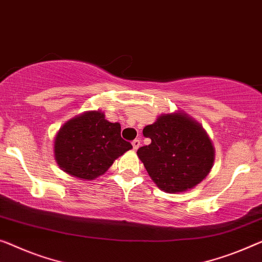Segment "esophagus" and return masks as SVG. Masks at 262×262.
I'll use <instances>...</instances> for the list:
<instances>
[{"label": "esophagus", "instance_id": "1", "mask_svg": "<svg viewBox=\"0 0 262 262\" xmlns=\"http://www.w3.org/2000/svg\"><path fill=\"white\" fill-rule=\"evenodd\" d=\"M132 144H133V148H134V149L136 150L140 147V144H141V141H140L139 139H135V140H133Z\"/></svg>", "mask_w": 262, "mask_h": 262}]
</instances>
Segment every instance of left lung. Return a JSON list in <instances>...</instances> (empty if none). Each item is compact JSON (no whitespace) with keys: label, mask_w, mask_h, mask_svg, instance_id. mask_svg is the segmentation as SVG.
<instances>
[{"label":"left lung","mask_w":262,"mask_h":262,"mask_svg":"<svg viewBox=\"0 0 262 262\" xmlns=\"http://www.w3.org/2000/svg\"><path fill=\"white\" fill-rule=\"evenodd\" d=\"M148 146L138 155L149 177L167 193L185 192L200 183L214 161V148L204 129L185 114H163L143 128Z\"/></svg>","instance_id":"1"}]
</instances>
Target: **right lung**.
I'll use <instances>...</instances> for the list:
<instances>
[{
	"label": "right lung",
	"instance_id": "right-lung-1",
	"mask_svg": "<svg viewBox=\"0 0 262 262\" xmlns=\"http://www.w3.org/2000/svg\"><path fill=\"white\" fill-rule=\"evenodd\" d=\"M54 148L62 169L83 180H94L133 146L121 138L120 123L109 122L97 111L64 123L57 133Z\"/></svg>",
	"mask_w": 262,
	"mask_h": 262
}]
</instances>
